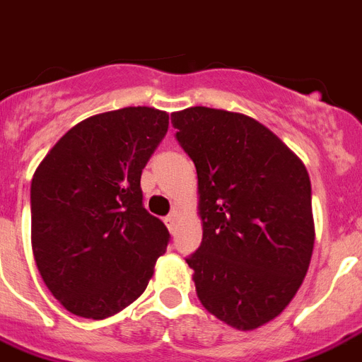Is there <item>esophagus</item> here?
<instances>
[{
  "label": "esophagus",
  "mask_w": 362,
  "mask_h": 362,
  "mask_svg": "<svg viewBox=\"0 0 362 362\" xmlns=\"http://www.w3.org/2000/svg\"><path fill=\"white\" fill-rule=\"evenodd\" d=\"M163 223H165L169 230H171V232L175 230V216H173V214H171V216H167L165 219H163Z\"/></svg>",
  "instance_id": "esophagus-1"
}]
</instances>
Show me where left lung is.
I'll return each instance as SVG.
<instances>
[{"instance_id":"obj_1","label":"left lung","mask_w":362,"mask_h":362,"mask_svg":"<svg viewBox=\"0 0 362 362\" xmlns=\"http://www.w3.org/2000/svg\"><path fill=\"white\" fill-rule=\"evenodd\" d=\"M199 180L202 243L189 258L202 307L238 331L283 313L307 275L314 217L307 167L252 117L214 107L171 115Z\"/></svg>"}]
</instances>
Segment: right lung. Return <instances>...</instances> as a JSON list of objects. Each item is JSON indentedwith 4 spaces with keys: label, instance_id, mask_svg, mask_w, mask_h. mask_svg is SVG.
<instances>
[{
    "label": "right lung",
    "instance_id": "add662e5",
    "mask_svg": "<svg viewBox=\"0 0 362 362\" xmlns=\"http://www.w3.org/2000/svg\"><path fill=\"white\" fill-rule=\"evenodd\" d=\"M169 113L137 105L81 120L31 180L38 273L69 313L104 320L132 305L154 275L169 230L143 208L141 173Z\"/></svg>",
    "mask_w": 362,
    "mask_h": 362
}]
</instances>
